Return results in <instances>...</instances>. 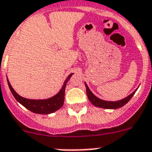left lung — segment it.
I'll return each mask as SVG.
<instances>
[{
    "label": "left lung",
    "mask_w": 152,
    "mask_h": 152,
    "mask_svg": "<svg viewBox=\"0 0 152 152\" xmlns=\"http://www.w3.org/2000/svg\"><path fill=\"white\" fill-rule=\"evenodd\" d=\"M85 86H86V92L87 95H88V98L89 101L91 102L92 104H94V106L98 107H102V108H106V109H117V108H119V107H121L126 104L129 101L131 100V98L133 97L134 94H135V91L132 92L130 95H128L126 98H123V99L120 100V101H116V102H107V101H104V100L100 99L98 97H96L91 91L89 89L88 86L87 85V84L85 83Z\"/></svg>",
    "instance_id": "1"
}]
</instances>
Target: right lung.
<instances>
[{"label": "right lung", "instance_id": "add662e5", "mask_svg": "<svg viewBox=\"0 0 152 152\" xmlns=\"http://www.w3.org/2000/svg\"><path fill=\"white\" fill-rule=\"evenodd\" d=\"M73 73L70 74L67 77L66 80L64 82V85L62 86L61 89L58 94L53 96L52 98H48V99H41V100H34V99H28V98H23L21 96L17 93L12 86L9 82L8 79L7 80V84H8L9 88L11 90V93L15 98V99L18 101L22 105L25 107L27 109L32 111L34 113L40 114V115H48V114L53 113L54 111H58L63 106L64 102V94H65V88L67 81L72 76Z\"/></svg>", "mask_w": 152, "mask_h": 152}]
</instances>
